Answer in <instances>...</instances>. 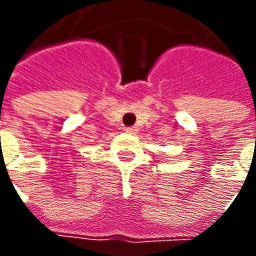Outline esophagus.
<instances>
[{
	"mask_svg": "<svg viewBox=\"0 0 256 256\" xmlns=\"http://www.w3.org/2000/svg\"><path fill=\"white\" fill-rule=\"evenodd\" d=\"M137 132H138V128H136V126H133V128H126V133H128V134H137Z\"/></svg>",
	"mask_w": 256,
	"mask_h": 256,
	"instance_id": "1",
	"label": "esophagus"
}]
</instances>
